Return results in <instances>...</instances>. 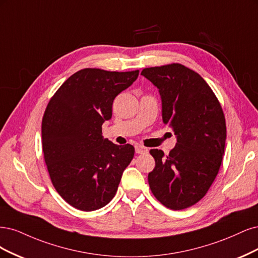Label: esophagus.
<instances>
[{"mask_svg": "<svg viewBox=\"0 0 258 258\" xmlns=\"http://www.w3.org/2000/svg\"><path fill=\"white\" fill-rule=\"evenodd\" d=\"M148 151H149V149L144 146H140V145L135 146V152L137 154H144V153H147Z\"/></svg>", "mask_w": 258, "mask_h": 258, "instance_id": "obj_1", "label": "esophagus"}]
</instances>
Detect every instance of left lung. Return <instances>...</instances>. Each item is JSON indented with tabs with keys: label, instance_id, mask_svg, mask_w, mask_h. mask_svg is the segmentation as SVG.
Returning <instances> with one entry per match:
<instances>
[{
	"label": "left lung",
	"instance_id": "1",
	"mask_svg": "<svg viewBox=\"0 0 258 258\" xmlns=\"http://www.w3.org/2000/svg\"><path fill=\"white\" fill-rule=\"evenodd\" d=\"M141 75L159 89L164 124L177 144L168 155L152 149L154 169L148 174L155 198L172 210L195 205L219 172L226 140L222 107L201 75L173 63L145 69Z\"/></svg>",
	"mask_w": 258,
	"mask_h": 258
}]
</instances>
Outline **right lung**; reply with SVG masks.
<instances>
[{
  "mask_svg": "<svg viewBox=\"0 0 258 258\" xmlns=\"http://www.w3.org/2000/svg\"><path fill=\"white\" fill-rule=\"evenodd\" d=\"M139 71L81 70L49 102L43 122V152L51 182L66 203L82 211L101 209L114 197L122 173L134 157L132 145L102 135L113 99L133 85Z\"/></svg>",
  "mask_w": 258,
  "mask_h": 258,
  "instance_id": "1",
  "label": "right lung"
}]
</instances>
